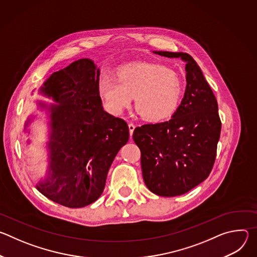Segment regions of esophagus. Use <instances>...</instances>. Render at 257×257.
<instances>
[{
    "label": "esophagus",
    "instance_id": "34e87169",
    "mask_svg": "<svg viewBox=\"0 0 257 257\" xmlns=\"http://www.w3.org/2000/svg\"><path fill=\"white\" fill-rule=\"evenodd\" d=\"M128 127H129L130 136L132 137V134H133V131H134V129H135V126H134V124H132V123H129V124H128Z\"/></svg>",
    "mask_w": 257,
    "mask_h": 257
}]
</instances>
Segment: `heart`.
<instances>
[{
	"label": "heart",
	"mask_w": 257,
	"mask_h": 257,
	"mask_svg": "<svg viewBox=\"0 0 257 257\" xmlns=\"http://www.w3.org/2000/svg\"><path fill=\"white\" fill-rule=\"evenodd\" d=\"M184 92L179 73L159 63H134L122 67L117 78L102 77L98 94L108 113L120 115L134 98L141 118L159 123L171 118Z\"/></svg>",
	"instance_id": "1"
}]
</instances>
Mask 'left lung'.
Listing matches in <instances>:
<instances>
[{"mask_svg": "<svg viewBox=\"0 0 257 257\" xmlns=\"http://www.w3.org/2000/svg\"><path fill=\"white\" fill-rule=\"evenodd\" d=\"M185 62L186 89L172 119L137 127L145 185L165 197L182 195L203 182L213 167L222 123L215 96L194 59L186 53L155 51Z\"/></svg>", "mask_w": 257, "mask_h": 257, "instance_id": "obj_1", "label": "left lung"}]
</instances>
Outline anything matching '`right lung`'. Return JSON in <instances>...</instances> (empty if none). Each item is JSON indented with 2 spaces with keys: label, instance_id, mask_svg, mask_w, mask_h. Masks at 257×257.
<instances>
[{
  "label": "right lung",
  "instance_id": "add662e5",
  "mask_svg": "<svg viewBox=\"0 0 257 257\" xmlns=\"http://www.w3.org/2000/svg\"><path fill=\"white\" fill-rule=\"evenodd\" d=\"M98 82L99 69L84 58L54 72L40 88L55 103L38 101L48 111L50 133L47 176L36 189L71 208L101 195L109 167L129 139L127 123L103 111ZM31 118L24 125L27 132Z\"/></svg>",
  "mask_w": 257,
  "mask_h": 257
}]
</instances>
